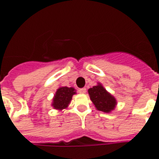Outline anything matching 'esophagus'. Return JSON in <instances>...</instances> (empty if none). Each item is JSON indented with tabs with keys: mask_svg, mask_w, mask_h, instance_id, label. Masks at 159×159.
Returning a JSON list of instances; mask_svg holds the SVG:
<instances>
[{
	"mask_svg": "<svg viewBox=\"0 0 159 159\" xmlns=\"http://www.w3.org/2000/svg\"><path fill=\"white\" fill-rule=\"evenodd\" d=\"M78 91H79V92H80V93L84 94V93H85V92H86V88H80V89H79Z\"/></svg>",
	"mask_w": 159,
	"mask_h": 159,
	"instance_id": "1",
	"label": "esophagus"
}]
</instances>
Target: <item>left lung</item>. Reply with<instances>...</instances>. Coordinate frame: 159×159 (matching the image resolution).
<instances>
[{
    "mask_svg": "<svg viewBox=\"0 0 159 159\" xmlns=\"http://www.w3.org/2000/svg\"><path fill=\"white\" fill-rule=\"evenodd\" d=\"M90 99L98 111L109 113L116 107L117 102L116 98L111 95L101 84L88 89Z\"/></svg>",
    "mask_w": 159,
    "mask_h": 159,
    "instance_id": "left-lung-1",
    "label": "left lung"
}]
</instances>
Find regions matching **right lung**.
Instances as JSON below:
<instances>
[{"label": "right lung", "mask_w": 159, "mask_h": 159, "mask_svg": "<svg viewBox=\"0 0 159 159\" xmlns=\"http://www.w3.org/2000/svg\"><path fill=\"white\" fill-rule=\"evenodd\" d=\"M75 88H67V87H60L57 89L53 98L52 106L57 110H63L68 107L72 95H75Z\"/></svg>", "instance_id": "right-lung-1"}]
</instances>
